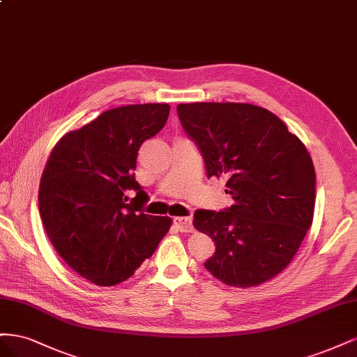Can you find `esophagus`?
<instances>
[{
  "label": "esophagus",
  "instance_id": "obj_1",
  "mask_svg": "<svg viewBox=\"0 0 357 357\" xmlns=\"http://www.w3.org/2000/svg\"><path fill=\"white\" fill-rule=\"evenodd\" d=\"M174 222L181 233H191L192 231V220L190 216H178V218H175Z\"/></svg>",
  "mask_w": 357,
  "mask_h": 357
}]
</instances>
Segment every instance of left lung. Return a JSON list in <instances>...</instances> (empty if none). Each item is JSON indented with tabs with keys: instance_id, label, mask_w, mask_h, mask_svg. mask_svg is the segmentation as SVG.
Instances as JSON below:
<instances>
[{
	"instance_id": "left-lung-1",
	"label": "left lung",
	"mask_w": 357,
	"mask_h": 357,
	"mask_svg": "<svg viewBox=\"0 0 357 357\" xmlns=\"http://www.w3.org/2000/svg\"><path fill=\"white\" fill-rule=\"evenodd\" d=\"M176 111L206 175L225 176L234 200L224 211L194 212V227L216 246L206 270L234 287L268 282L292 261L313 221L316 174L307 148L278 116L250 103H179Z\"/></svg>"
}]
</instances>
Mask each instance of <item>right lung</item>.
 <instances>
[{
	"mask_svg": "<svg viewBox=\"0 0 357 357\" xmlns=\"http://www.w3.org/2000/svg\"><path fill=\"white\" fill-rule=\"evenodd\" d=\"M169 112L167 103L102 112L66 133L45 165L38 192L45 233L68 266L98 286L129 279L172 225L169 216L144 213L148 194L135 179L137 151Z\"/></svg>",
	"mask_w": 357,
	"mask_h": 357,
	"instance_id": "obj_1",
	"label": "right lung"
}]
</instances>
